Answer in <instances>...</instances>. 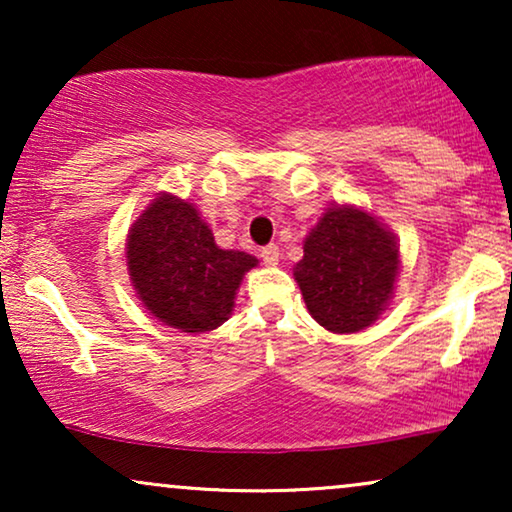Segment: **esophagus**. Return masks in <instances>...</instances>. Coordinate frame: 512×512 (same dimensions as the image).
Returning <instances> with one entry per match:
<instances>
[{
    "mask_svg": "<svg viewBox=\"0 0 512 512\" xmlns=\"http://www.w3.org/2000/svg\"><path fill=\"white\" fill-rule=\"evenodd\" d=\"M261 258H263L265 265H277V261H279V247H277V244H268V247H263Z\"/></svg>",
    "mask_w": 512,
    "mask_h": 512,
    "instance_id": "34e87169",
    "label": "esophagus"
}]
</instances>
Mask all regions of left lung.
Listing matches in <instances>:
<instances>
[{"label":"left lung","mask_w":512,"mask_h":512,"mask_svg":"<svg viewBox=\"0 0 512 512\" xmlns=\"http://www.w3.org/2000/svg\"><path fill=\"white\" fill-rule=\"evenodd\" d=\"M293 277L317 324L356 333L380 317L401 268L394 235L354 207H333L307 235Z\"/></svg>","instance_id":"1"}]
</instances>
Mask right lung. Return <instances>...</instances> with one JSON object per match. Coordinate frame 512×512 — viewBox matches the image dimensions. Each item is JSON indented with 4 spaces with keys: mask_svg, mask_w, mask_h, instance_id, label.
Here are the masks:
<instances>
[{
    "mask_svg": "<svg viewBox=\"0 0 512 512\" xmlns=\"http://www.w3.org/2000/svg\"><path fill=\"white\" fill-rule=\"evenodd\" d=\"M256 258L216 247L198 209L158 195L128 235V270L146 310L184 333L214 331L233 312L235 291Z\"/></svg>",
    "mask_w": 512,
    "mask_h": 512,
    "instance_id": "obj_1",
    "label": "right lung"
}]
</instances>
